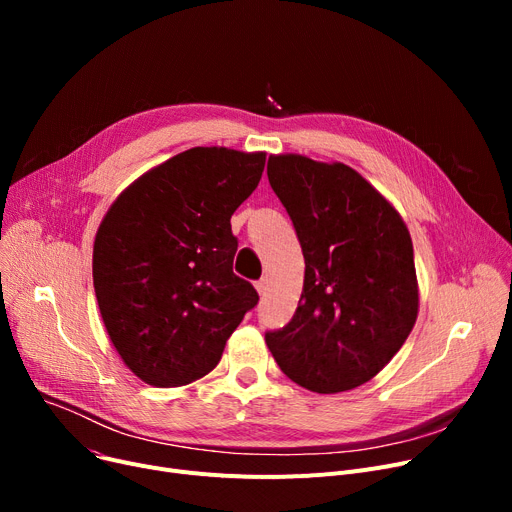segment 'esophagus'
<instances>
[{"label":"esophagus","instance_id":"obj_1","mask_svg":"<svg viewBox=\"0 0 512 512\" xmlns=\"http://www.w3.org/2000/svg\"><path fill=\"white\" fill-rule=\"evenodd\" d=\"M255 288H257V292L261 294V297H265V294H267V280H265V278L257 280V282H255Z\"/></svg>","mask_w":512,"mask_h":512}]
</instances>
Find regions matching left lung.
Listing matches in <instances>:
<instances>
[{
  "mask_svg": "<svg viewBox=\"0 0 512 512\" xmlns=\"http://www.w3.org/2000/svg\"><path fill=\"white\" fill-rule=\"evenodd\" d=\"M305 257L292 319L265 342L292 382L334 394L353 390L400 351L419 294L413 242L396 209L344 164L303 155L267 159Z\"/></svg>",
  "mask_w": 512,
  "mask_h": 512,
  "instance_id": "obj_1",
  "label": "left lung"
}]
</instances>
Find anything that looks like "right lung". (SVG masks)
I'll return each instance as SVG.
<instances>
[{
    "label": "right lung",
    "mask_w": 512,
    "mask_h": 512,
    "mask_svg": "<svg viewBox=\"0 0 512 512\" xmlns=\"http://www.w3.org/2000/svg\"><path fill=\"white\" fill-rule=\"evenodd\" d=\"M265 153L195 147L130 184L105 213L93 286L107 334L134 375L184 386L222 359L259 294L232 272L230 218L261 180Z\"/></svg>",
    "instance_id": "obj_1"
}]
</instances>
